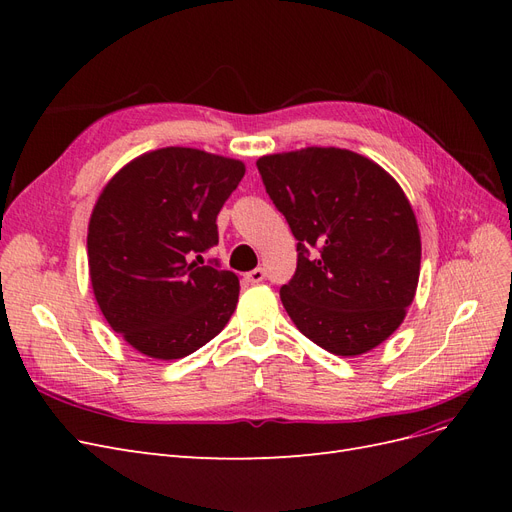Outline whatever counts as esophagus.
<instances>
[{
    "label": "esophagus",
    "instance_id": "obj_1",
    "mask_svg": "<svg viewBox=\"0 0 512 512\" xmlns=\"http://www.w3.org/2000/svg\"><path fill=\"white\" fill-rule=\"evenodd\" d=\"M265 280V269H254V271H247L245 273V282H250V284H258V282H262Z\"/></svg>",
    "mask_w": 512,
    "mask_h": 512
}]
</instances>
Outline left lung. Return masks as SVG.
<instances>
[{"label":"left lung","mask_w":512,"mask_h":512,"mask_svg":"<svg viewBox=\"0 0 512 512\" xmlns=\"http://www.w3.org/2000/svg\"><path fill=\"white\" fill-rule=\"evenodd\" d=\"M297 239V271L280 299L314 344L359 356L389 339L412 305L421 232L410 200L382 166L337 147L256 162Z\"/></svg>","instance_id":"obj_1"}]
</instances>
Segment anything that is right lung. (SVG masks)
<instances>
[{"mask_svg": "<svg viewBox=\"0 0 512 512\" xmlns=\"http://www.w3.org/2000/svg\"><path fill=\"white\" fill-rule=\"evenodd\" d=\"M245 164L192 147L143 153L104 185L87 228L89 280L108 327L145 356L183 359L218 335L239 277L203 262Z\"/></svg>", "mask_w": 512, "mask_h": 512, "instance_id": "add662e5", "label": "right lung"}]
</instances>
